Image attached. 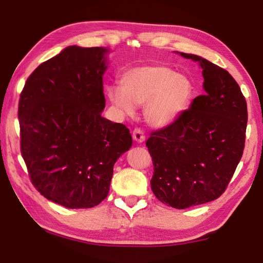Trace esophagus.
Returning a JSON list of instances; mask_svg holds the SVG:
<instances>
[{
	"instance_id": "34e87169",
	"label": "esophagus",
	"mask_w": 263,
	"mask_h": 263,
	"mask_svg": "<svg viewBox=\"0 0 263 263\" xmlns=\"http://www.w3.org/2000/svg\"><path fill=\"white\" fill-rule=\"evenodd\" d=\"M132 137H133V139H135L138 142H142L145 140V133L140 127H136L135 130H133Z\"/></svg>"
}]
</instances>
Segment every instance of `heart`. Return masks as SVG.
<instances>
[{"instance_id": "b5f03b06", "label": "heart", "mask_w": 263, "mask_h": 263, "mask_svg": "<svg viewBox=\"0 0 263 263\" xmlns=\"http://www.w3.org/2000/svg\"><path fill=\"white\" fill-rule=\"evenodd\" d=\"M119 83L121 88L108 89L111 103L126 116L135 115L136 106L146 104V119L154 126H166L176 121L193 94L188 78L159 64L127 69Z\"/></svg>"}]
</instances>
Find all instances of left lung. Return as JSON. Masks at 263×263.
I'll list each match as a JSON object with an SVG mask.
<instances>
[{
	"label": "left lung",
	"instance_id": "1",
	"mask_svg": "<svg viewBox=\"0 0 263 263\" xmlns=\"http://www.w3.org/2000/svg\"><path fill=\"white\" fill-rule=\"evenodd\" d=\"M198 61L205 94L146 141L153 161L151 188L160 202L175 209L199 205L224 194L242 157L247 103L228 70L206 59Z\"/></svg>",
	"mask_w": 263,
	"mask_h": 263
}]
</instances>
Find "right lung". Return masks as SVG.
I'll use <instances>...</instances> for the list:
<instances>
[{
	"label": "right lung",
	"instance_id": "obj_1",
	"mask_svg": "<svg viewBox=\"0 0 263 263\" xmlns=\"http://www.w3.org/2000/svg\"><path fill=\"white\" fill-rule=\"evenodd\" d=\"M106 50L69 46L43 62L18 102L21 153L41 195L68 209L99 205L117 159L132 146L128 128L101 112Z\"/></svg>",
	"mask_w": 263,
	"mask_h": 263
}]
</instances>
